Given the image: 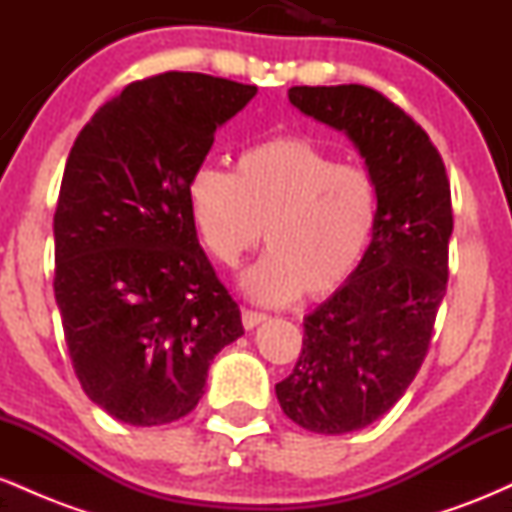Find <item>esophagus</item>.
Here are the masks:
<instances>
[{
	"mask_svg": "<svg viewBox=\"0 0 512 512\" xmlns=\"http://www.w3.org/2000/svg\"><path fill=\"white\" fill-rule=\"evenodd\" d=\"M267 320V315L264 313H260V310H243V325H245V330H252V327H257L260 325V322H264Z\"/></svg>",
	"mask_w": 512,
	"mask_h": 512,
	"instance_id": "34e87169",
	"label": "esophagus"
}]
</instances>
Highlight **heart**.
Masks as SVG:
<instances>
[{
	"label": "heart",
	"instance_id": "1",
	"mask_svg": "<svg viewBox=\"0 0 512 512\" xmlns=\"http://www.w3.org/2000/svg\"><path fill=\"white\" fill-rule=\"evenodd\" d=\"M378 209L373 170L296 134L243 149L233 173L199 166L187 180V211L216 264L236 267L264 228L269 250L243 276L245 291L262 303L301 293L325 301L344 289L366 255Z\"/></svg>",
	"mask_w": 512,
	"mask_h": 512
}]
</instances>
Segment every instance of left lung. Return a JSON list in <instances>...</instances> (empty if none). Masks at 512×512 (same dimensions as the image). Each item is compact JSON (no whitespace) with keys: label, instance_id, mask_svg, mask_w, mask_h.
<instances>
[{"label":"left lung","instance_id":"1","mask_svg":"<svg viewBox=\"0 0 512 512\" xmlns=\"http://www.w3.org/2000/svg\"><path fill=\"white\" fill-rule=\"evenodd\" d=\"M289 101L346 132L380 187L356 274L305 317L296 368L276 383L291 421L339 436L395 407L428 354L448 289L450 180L421 125L375 88L293 86Z\"/></svg>","mask_w":512,"mask_h":512}]
</instances>
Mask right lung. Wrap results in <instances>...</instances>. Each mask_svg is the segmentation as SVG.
Here are the masks:
<instances>
[{
	"mask_svg": "<svg viewBox=\"0 0 512 512\" xmlns=\"http://www.w3.org/2000/svg\"><path fill=\"white\" fill-rule=\"evenodd\" d=\"M257 86L197 72L134 81L69 151L55 209V301L76 378L129 426L197 407L214 356L243 334L187 211L216 127Z\"/></svg>",
	"mask_w": 512,
	"mask_h": 512,
	"instance_id": "1",
	"label": "right lung"
}]
</instances>
